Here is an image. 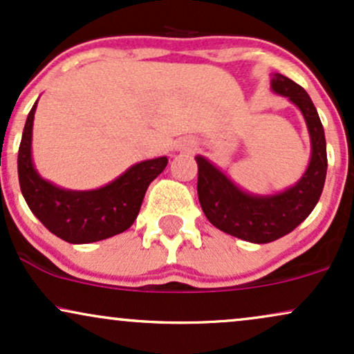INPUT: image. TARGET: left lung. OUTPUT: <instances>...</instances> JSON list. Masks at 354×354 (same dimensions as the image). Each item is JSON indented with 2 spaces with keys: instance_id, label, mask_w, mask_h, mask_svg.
<instances>
[{
  "instance_id": "8db88e82",
  "label": "left lung",
  "mask_w": 354,
  "mask_h": 354,
  "mask_svg": "<svg viewBox=\"0 0 354 354\" xmlns=\"http://www.w3.org/2000/svg\"><path fill=\"white\" fill-rule=\"evenodd\" d=\"M270 85L275 93L288 97L300 109L310 133L312 158L295 185L277 194H250L209 160L196 156L198 196L206 218L225 234L254 244L280 239L308 218L322 196L328 166L325 131L308 93L282 74H274Z\"/></svg>"
}]
</instances>
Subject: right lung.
Wrapping results in <instances>:
<instances>
[{
	"instance_id": "right-lung-1",
	"label": "right lung",
	"mask_w": 354,
	"mask_h": 354,
	"mask_svg": "<svg viewBox=\"0 0 354 354\" xmlns=\"http://www.w3.org/2000/svg\"><path fill=\"white\" fill-rule=\"evenodd\" d=\"M36 104L24 125L18 153L21 193L32 214L54 236L71 244L109 239L130 227L138 216L150 183L168 165L166 156L136 163L107 186L71 191L42 180L32 165L31 140Z\"/></svg>"
}]
</instances>
